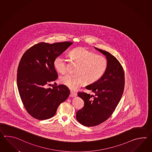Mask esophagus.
I'll use <instances>...</instances> for the list:
<instances>
[{
	"label": "esophagus",
	"mask_w": 152,
	"mask_h": 152,
	"mask_svg": "<svg viewBox=\"0 0 152 152\" xmlns=\"http://www.w3.org/2000/svg\"><path fill=\"white\" fill-rule=\"evenodd\" d=\"M76 96H77V94H76V93H75V92H73V91H70V96L71 98H74V97H76Z\"/></svg>",
	"instance_id": "34e87169"
}]
</instances>
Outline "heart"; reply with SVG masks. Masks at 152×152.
<instances>
[{
	"instance_id": "obj_1",
	"label": "heart",
	"mask_w": 152,
	"mask_h": 152,
	"mask_svg": "<svg viewBox=\"0 0 152 152\" xmlns=\"http://www.w3.org/2000/svg\"><path fill=\"white\" fill-rule=\"evenodd\" d=\"M69 56L73 61L79 64L76 71L77 74H68L61 76L59 81L72 90H76L85 82L91 84L98 81L105 73L108 66L106 58L99 56L84 47H80L72 50ZM54 68L61 74L67 71L65 58L59 56L54 59Z\"/></svg>"
}]
</instances>
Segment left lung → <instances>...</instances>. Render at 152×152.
<instances>
[{
  "label": "left lung",
  "instance_id": "obj_1",
  "mask_svg": "<svg viewBox=\"0 0 152 152\" xmlns=\"http://www.w3.org/2000/svg\"><path fill=\"white\" fill-rule=\"evenodd\" d=\"M94 47L105 56L108 66L100 79L86 87L94 95L78 93L84 106L77 112L76 119L86 126L99 125L111 115L121 99L125 84L124 70L117 58L107 51Z\"/></svg>",
  "mask_w": 152,
  "mask_h": 152
}]
</instances>
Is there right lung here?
<instances>
[{
  "label": "right lung",
  "instance_id": "obj_1",
  "mask_svg": "<svg viewBox=\"0 0 152 152\" xmlns=\"http://www.w3.org/2000/svg\"><path fill=\"white\" fill-rule=\"evenodd\" d=\"M72 44L41 42L28 49L21 58L17 70V87L24 107L33 117L39 120L51 118L69 97L70 91L65 85L46 87L57 79L54 59Z\"/></svg>",
  "mask_w": 152,
  "mask_h": 152
}]
</instances>
